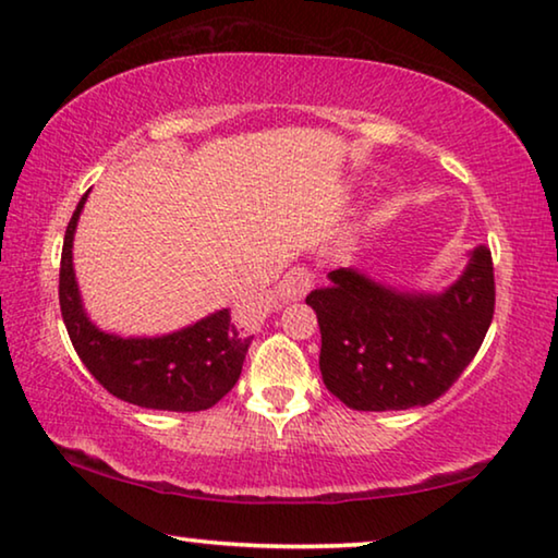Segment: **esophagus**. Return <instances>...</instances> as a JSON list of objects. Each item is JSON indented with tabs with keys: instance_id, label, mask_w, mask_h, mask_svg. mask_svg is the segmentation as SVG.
<instances>
[{
	"instance_id": "34e87169",
	"label": "esophagus",
	"mask_w": 558,
	"mask_h": 558,
	"mask_svg": "<svg viewBox=\"0 0 558 558\" xmlns=\"http://www.w3.org/2000/svg\"><path fill=\"white\" fill-rule=\"evenodd\" d=\"M311 286H313V272L298 265V268H290L286 276L280 278L276 293H278V298H280L282 303L301 301V298L307 293V290H311Z\"/></svg>"
}]
</instances>
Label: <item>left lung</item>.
I'll return each mask as SVG.
<instances>
[{
	"mask_svg": "<svg viewBox=\"0 0 558 558\" xmlns=\"http://www.w3.org/2000/svg\"><path fill=\"white\" fill-rule=\"evenodd\" d=\"M305 303L318 315L323 384L353 411L434 403L459 380L492 326V251L478 245L444 293H401L353 268Z\"/></svg>",
	"mask_w": 558,
	"mask_h": 558,
	"instance_id": "obj_1",
	"label": "left lung"
}]
</instances>
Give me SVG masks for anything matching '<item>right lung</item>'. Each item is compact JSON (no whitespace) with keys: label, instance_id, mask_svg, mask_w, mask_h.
I'll use <instances>...</instances> for the list:
<instances>
[{"label":"right lung","instance_id":"add662e5","mask_svg":"<svg viewBox=\"0 0 558 558\" xmlns=\"http://www.w3.org/2000/svg\"><path fill=\"white\" fill-rule=\"evenodd\" d=\"M87 193L72 213L60 263L62 320L80 361L120 401L155 411H207L238 384L253 330L228 307L178 332L120 338L87 318L72 268V240Z\"/></svg>","mask_w":558,"mask_h":558}]
</instances>
